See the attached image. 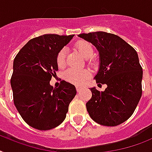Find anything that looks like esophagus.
Instances as JSON below:
<instances>
[{
  "label": "esophagus",
  "mask_w": 152,
  "mask_h": 152,
  "mask_svg": "<svg viewBox=\"0 0 152 152\" xmlns=\"http://www.w3.org/2000/svg\"><path fill=\"white\" fill-rule=\"evenodd\" d=\"M76 89H77V92H79V91H81L82 90V88L79 87V86H76Z\"/></svg>",
  "instance_id": "34e87169"
}]
</instances>
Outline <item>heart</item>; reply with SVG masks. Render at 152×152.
Listing matches in <instances>:
<instances>
[{
    "label": "heart",
    "instance_id": "b5f03b06",
    "mask_svg": "<svg viewBox=\"0 0 152 152\" xmlns=\"http://www.w3.org/2000/svg\"><path fill=\"white\" fill-rule=\"evenodd\" d=\"M76 49L77 50L84 58H91L93 56V48L89 42L86 41H79L76 44ZM65 58H66V50L62 49L58 53L56 56V64L58 67H63L65 65ZM90 64H93V61L90 60ZM91 73L88 70H75L69 69L65 71L64 77L67 81L75 85H83L86 80L89 78Z\"/></svg>",
    "mask_w": 152,
    "mask_h": 152
}]
</instances>
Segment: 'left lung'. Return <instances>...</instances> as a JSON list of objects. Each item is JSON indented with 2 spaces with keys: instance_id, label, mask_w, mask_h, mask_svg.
Returning a JSON list of instances; mask_svg holds the SVG:
<instances>
[{
  "instance_id": "left-lung-1",
  "label": "left lung",
  "mask_w": 152,
  "mask_h": 152,
  "mask_svg": "<svg viewBox=\"0 0 152 152\" xmlns=\"http://www.w3.org/2000/svg\"><path fill=\"white\" fill-rule=\"evenodd\" d=\"M96 46L99 54L96 83L106 84L103 91L91 88L86 103L90 117L99 124L115 126L134 113L142 94L143 71L134 49L120 36L105 32L78 35Z\"/></svg>"
}]
</instances>
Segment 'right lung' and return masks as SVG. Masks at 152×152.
<instances>
[{
  "instance_id": "1",
  "label": "right lung",
  "mask_w": 152,
  "mask_h": 152,
  "mask_svg": "<svg viewBox=\"0 0 152 152\" xmlns=\"http://www.w3.org/2000/svg\"><path fill=\"white\" fill-rule=\"evenodd\" d=\"M74 35L45 34L30 39L16 55L11 85L15 106L26 124L47 130L64 120L75 85L62 81L58 88L50 81L58 70L56 56Z\"/></svg>"
}]
</instances>
